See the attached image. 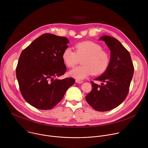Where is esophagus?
Returning a JSON list of instances; mask_svg holds the SVG:
<instances>
[{"mask_svg": "<svg viewBox=\"0 0 148 148\" xmlns=\"http://www.w3.org/2000/svg\"><path fill=\"white\" fill-rule=\"evenodd\" d=\"M75 82H76L77 83L81 84V83H82V82H83V81H82V80H79V79H76V80H75Z\"/></svg>", "mask_w": 148, "mask_h": 148, "instance_id": "obj_1", "label": "esophagus"}]
</instances>
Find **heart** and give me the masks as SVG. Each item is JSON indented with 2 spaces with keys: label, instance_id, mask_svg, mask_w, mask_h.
<instances>
[{
  "label": "heart",
  "instance_id": "b5f03b06",
  "mask_svg": "<svg viewBox=\"0 0 148 148\" xmlns=\"http://www.w3.org/2000/svg\"><path fill=\"white\" fill-rule=\"evenodd\" d=\"M75 51L66 49L62 54L63 62L69 68L74 67L81 61V66L75 67L69 74L76 79H84L90 74L98 75L107 69L110 64L108 54L102 47L91 41H83L74 46Z\"/></svg>",
  "mask_w": 148,
  "mask_h": 148
}]
</instances>
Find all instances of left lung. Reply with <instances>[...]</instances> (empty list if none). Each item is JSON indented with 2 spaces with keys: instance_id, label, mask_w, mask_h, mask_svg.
Listing matches in <instances>:
<instances>
[{
  "instance_id": "8db88e82",
  "label": "left lung",
  "mask_w": 148,
  "mask_h": 148,
  "mask_svg": "<svg viewBox=\"0 0 148 148\" xmlns=\"http://www.w3.org/2000/svg\"><path fill=\"white\" fill-rule=\"evenodd\" d=\"M99 40L103 41L111 50V60L105 72L95 79L102 82L101 85L91 81L92 88L86 99L94 110L104 112L117 107L125 99L134 67L129 51L117 39L103 36Z\"/></svg>"
}]
</instances>
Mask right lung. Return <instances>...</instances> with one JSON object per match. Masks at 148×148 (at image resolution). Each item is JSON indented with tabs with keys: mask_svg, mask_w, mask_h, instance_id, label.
<instances>
[{
	"mask_svg": "<svg viewBox=\"0 0 148 148\" xmlns=\"http://www.w3.org/2000/svg\"><path fill=\"white\" fill-rule=\"evenodd\" d=\"M69 43L66 37L45 33L21 53L16 77L21 94L32 106L43 110L53 108L75 83L73 78L54 79L66 71L62 54Z\"/></svg>",
	"mask_w": 148,
	"mask_h": 148,
	"instance_id": "1",
	"label": "right lung"
}]
</instances>
